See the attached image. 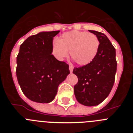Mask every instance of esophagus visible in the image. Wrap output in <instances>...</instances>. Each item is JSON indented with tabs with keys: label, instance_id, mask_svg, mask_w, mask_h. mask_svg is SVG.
Returning a JSON list of instances; mask_svg holds the SVG:
<instances>
[{
	"label": "esophagus",
	"instance_id": "obj_1",
	"mask_svg": "<svg viewBox=\"0 0 133 133\" xmlns=\"http://www.w3.org/2000/svg\"><path fill=\"white\" fill-rule=\"evenodd\" d=\"M73 69H74V66L72 65H70L69 66V70H70V72H72V70H73Z\"/></svg>",
	"mask_w": 133,
	"mask_h": 133
}]
</instances>
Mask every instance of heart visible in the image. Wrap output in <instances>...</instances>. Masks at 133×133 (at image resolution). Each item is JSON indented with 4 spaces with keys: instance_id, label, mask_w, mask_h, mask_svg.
<instances>
[{
    "instance_id": "heart-1",
    "label": "heart",
    "mask_w": 133,
    "mask_h": 133,
    "mask_svg": "<svg viewBox=\"0 0 133 133\" xmlns=\"http://www.w3.org/2000/svg\"><path fill=\"white\" fill-rule=\"evenodd\" d=\"M100 41L97 35L87 32L72 30L64 32L58 41L52 43V53L62 61L70 50V56L79 65H87L95 59L98 53Z\"/></svg>"
}]
</instances>
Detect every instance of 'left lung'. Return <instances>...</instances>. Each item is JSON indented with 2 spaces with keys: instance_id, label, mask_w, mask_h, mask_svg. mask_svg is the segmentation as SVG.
Here are the masks:
<instances>
[{
  "instance_id": "8db88e82",
  "label": "left lung",
  "mask_w": 133,
  "mask_h": 133,
  "mask_svg": "<svg viewBox=\"0 0 133 133\" xmlns=\"http://www.w3.org/2000/svg\"><path fill=\"white\" fill-rule=\"evenodd\" d=\"M89 32L99 40L98 53L91 63L75 67L72 72L78 77L74 87L75 97L81 104L91 107L99 104L109 96L115 83L117 63L116 50L107 36L95 30Z\"/></svg>"
}]
</instances>
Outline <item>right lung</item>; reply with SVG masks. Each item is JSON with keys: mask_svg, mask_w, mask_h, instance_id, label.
Instances as JSON below:
<instances>
[{"mask_svg": "<svg viewBox=\"0 0 133 133\" xmlns=\"http://www.w3.org/2000/svg\"><path fill=\"white\" fill-rule=\"evenodd\" d=\"M59 32L32 35L20 46L16 77L23 92L32 101L48 103L53 101L58 85L70 73L69 64L52 55V39Z\"/></svg>", "mask_w": 133, "mask_h": 133, "instance_id": "1", "label": "right lung"}]
</instances>
